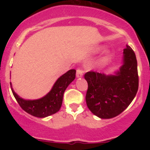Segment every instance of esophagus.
<instances>
[{
    "label": "esophagus",
    "mask_w": 150,
    "mask_h": 150,
    "mask_svg": "<svg viewBox=\"0 0 150 150\" xmlns=\"http://www.w3.org/2000/svg\"><path fill=\"white\" fill-rule=\"evenodd\" d=\"M83 75V69L80 68V67H78L76 69V77L79 78V77H82Z\"/></svg>",
    "instance_id": "obj_1"
}]
</instances>
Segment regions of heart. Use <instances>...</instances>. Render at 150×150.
Segmentation results:
<instances>
[{
    "label": "heart",
    "mask_w": 150,
    "mask_h": 150,
    "mask_svg": "<svg viewBox=\"0 0 150 150\" xmlns=\"http://www.w3.org/2000/svg\"><path fill=\"white\" fill-rule=\"evenodd\" d=\"M104 55H107V53H108V52H107V51H104Z\"/></svg>",
    "instance_id": "obj_1"
}]
</instances>
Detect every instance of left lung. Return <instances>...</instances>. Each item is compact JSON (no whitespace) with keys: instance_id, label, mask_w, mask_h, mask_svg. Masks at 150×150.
<instances>
[{"instance_id":"obj_1","label":"left lung","mask_w":150,"mask_h":150,"mask_svg":"<svg viewBox=\"0 0 150 150\" xmlns=\"http://www.w3.org/2000/svg\"><path fill=\"white\" fill-rule=\"evenodd\" d=\"M124 64L115 76H106L96 71L86 73L88 83L86 100L88 109L101 119L120 115L132 103L138 90L137 62L129 46L124 50Z\"/></svg>"}]
</instances>
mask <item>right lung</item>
<instances>
[{"mask_svg": "<svg viewBox=\"0 0 150 150\" xmlns=\"http://www.w3.org/2000/svg\"><path fill=\"white\" fill-rule=\"evenodd\" d=\"M75 70L72 69L68 71L58 79L51 91L46 96L38 100H24L16 94L13 88H11L12 92L23 110L36 117H46L54 114L60 110L62 104L64 92L69 84L75 79Z\"/></svg>", "mask_w": 150, "mask_h": 150, "instance_id": "add662e5", "label": "right lung"}]
</instances>
